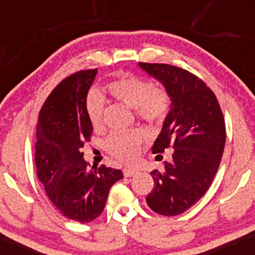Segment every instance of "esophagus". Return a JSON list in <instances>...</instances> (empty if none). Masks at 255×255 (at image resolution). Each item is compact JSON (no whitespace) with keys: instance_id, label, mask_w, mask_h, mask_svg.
Segmentation results:
<instances>
[{"instance_id":"esophagus-1","label":"esophagus","mask_w":255,"mask_h":255,"mask_svg":"<svg viewBox=\"0 0 255 255\" xmlns=\"http://www.w3.org/2000/svg\"><path fill=\"white\" fill-rule=\"evenodd\" d=\"M137 174V170L136 169H131V168H126L124 169V175L125 177H131L134 176V175Z\"/></svg>"}]
</instances>
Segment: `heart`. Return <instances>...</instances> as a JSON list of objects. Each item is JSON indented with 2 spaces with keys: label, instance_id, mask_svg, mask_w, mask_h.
Returning a JSON list of instances; mask_svg holds the SVG:
<instances>
[{
  "label": "heart",
  "instance_id": "b5f03b06",
  "mask_svg": "<svg viewBox=\"0 0 255 255\" xmlns=\"http://www.w3.org/2000/svg\"><path fill=\"white\" fill-rule=\"evenodd\" d=\"M109 95L115 101L124 103L135 111V115L148 124H160L170 109L169 93L162 87L152 85L145 79L126 75L107 85ZM105 99L96 91L86 97V111L95 129H101L104 124ZM145 133L140 129L114 131L107 141V148L113 156L125 162H133L139 156Z\"/></svg>",
  "mask_w": 255,
  "mask_h": 255
}]
</instances>
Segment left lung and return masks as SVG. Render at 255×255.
Returning a JSON list of instances; mask_svg holds the SVG:
<instances>
[{
  "label": "left lung",
  "mask_w": 255,
  "mask_h": 255,
  "mask_svg": "<svg viewBox=\"0 0 255 255\" xmlns=\"http://www.w3.org/2000/svg\"><path fill=\"white\" fill-rule=\"evenodd\" d=\"M146 73L164 85L171 108L152 146L162 160L172 147V160L162 171H151L154 187L146 198L152 211L177 216L207 192L219 168L225 145L223 113L201 79L180 67L139 62Z\"/></svg>",
  "instance_id": "8db88e82"
}]
</instances>
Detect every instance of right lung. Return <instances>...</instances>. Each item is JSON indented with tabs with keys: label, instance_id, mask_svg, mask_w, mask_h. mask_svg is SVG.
<instances>
[{
	"label": "right lung",
	"instance_id": "1",
	"mask_svg": "<svg viewBox=\"0 0 255 255\" xmlns=\"http://www.w3.org/2000/svg\"><path fill=\"white\" fill-rule=\"evenodd\" d=\"M98 69H85L63 79L39 111L37 175L46 194L64 217L89 223L103 212L110 188L124 177L119 169H89L81 148L92 135L86 97Z\"/></svg>",
	"mask_w": 255,
	"mask_h": 255
}]
</instances>
